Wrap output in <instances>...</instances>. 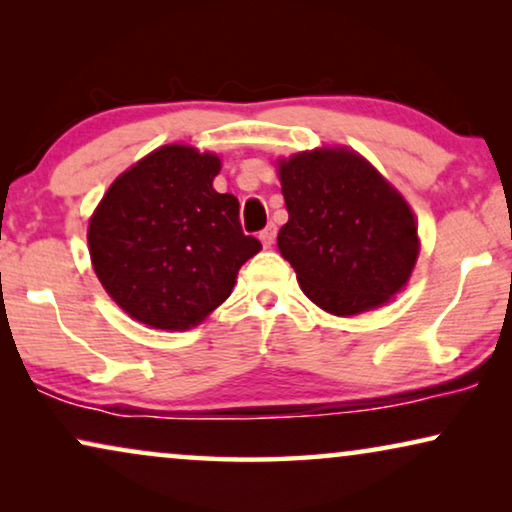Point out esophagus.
Listing matches in <instances>:
<instances>
[{"label":"esophagus","instance_id":"34e87169","mask_svg":"<svg viewBox=\"0 0 512 512\" xmlns=\"http://www.w3.org/2000/svg\"><path fill=\"white\" fill-rule=\"evenodd\" d=\"M275 235H277V228L275 226H265L258 237H261L263 247H272V242H275Z\"/></svg>","mask_w":512,"mask_h":512}]
</instances>
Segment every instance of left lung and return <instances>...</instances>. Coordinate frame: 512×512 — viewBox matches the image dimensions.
I'll use <instances>...</instances> for the list:
<instances>
[{"instance_id": "8db88e82", "label": "left lung", "mask_w": 512, "mask_h": 512, "mask_svg": "<svg viewBox=\"0 0 512 512\" xmlns=\"http://www.w3.org/2000/svg\"><path fill=\"white\" fill-rule=\"evenodd\" d=\"M289 221L277 247L321 310L352 317L401 291L419 254L408 202L347 149L279 163Z\"/></svg>"}]
</instances>
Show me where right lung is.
Returning a JSON list of instances; mask_svg holds the SVG:
<instances>
[{
  "label": "right lung",
  "instance_id": "obj_1",
  "mask_svg": "<svg viewBox=\"0 0 512 512\" xmlns=\"http://www.w3.org/2000/svg\"><path fill=\"white\" fill-rule=\"evenodd\" d=\"M219 170L212 153L160 146L123 172L95 209V275L132 319L165 331L200 324L261 251L244 235L235 195L214 191Z\"/></svg>",
  "mask_w": 512,
  "mask_h": 512
}]
</instances>
